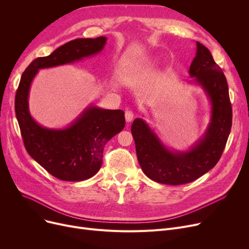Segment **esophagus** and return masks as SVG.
<instances>
[{
    "instance_id": "34e87169",
    "label": "esophagus",
    "mask_w": 249,
    "mask_h": 249,
    "mask_svg": "<svg viewBox=\"0 0 249 249\" xmlns=\"http://www.w3.org/2000/svg\"><path fill=\"white\" fill-rule=\"evenodd\" d=\"M133 118H134V114L131 110L125 111V119L127 122H131L133 120Z\"/></svg>"
}]
</instances>
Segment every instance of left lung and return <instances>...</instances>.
<instances>
[{
  "mask_svg": "<svg viewBox=\"0 0 249 249\" xmlns=\"http://www.w3.org/2000/svg\"><path fill=\"white\" fill-rule=\"evenodd\" d=\"M189 73L203 88L212 105L210 123L197 144L189 151H171L145 121L137 118L131 126L142 171L160 184H188L208 173L219 161L230 134L232 107L226 77L211 52L198 41Z\"/></svg>",
  "mask_w": 249,
  "mask_h": 249,
  "instance_id": "8db88e82",
  "label": "left lung"
}]
</instances>
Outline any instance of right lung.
Segmentation results:
<instances>
[{"label":"right lung","instance_id":"add662e5","mask_svg":"<svg viewBox=\"0 0 249 249\" xmlns=\"http://www.w3.org/2000/svg\"><path fill=\"white\" fill-rule=\"evenodd\" d=\"M106 42L107 38L104 36L74 39L50 55L34 59L21 76L15 97V112L25 148L35 161L61 180H85L99 172L105 144L125 126L124 112L89 106L67 128H44L29 113L30 86L39 70L95 55Z\"/></svg>","mask_w":249,"mask_h":249}]
</instances>
